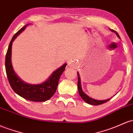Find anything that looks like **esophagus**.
Returning <instances> with one entry per match:
<instances>
[{
	"label": "esophagus",
	"mask_w": 133,
	"mask_h": 133,
	"mask_svg": "<svg viewBox=\"0 0 133 133\" xmlns=\"http://www.w3.org/2000/svg\"><path fill=\"white\" fill-rule=\"evenodd\" d=\"M68 67H70V68H71V67H72V64L71 63L68 64Z\"/></svg>",
	"instance_id": "esophagus-1"
}]
</instances>
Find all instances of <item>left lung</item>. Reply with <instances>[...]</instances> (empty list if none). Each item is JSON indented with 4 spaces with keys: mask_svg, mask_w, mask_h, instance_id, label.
Instances as JSON below:
<instances>
[{
    "mask_svg": "<svg viewBox=\"0 0 133 133\" xmlns=\"http://www.w3.org/2000/svg\"><path fill=\"white\" fill-rule=\"evenodd\" d=\"M112 31L114 32L117 35V36H118V37L120 38V36H119V34H118L117 33L116 31H114V30H111ZM77 74H78V91H79V95L81 96V97L82 98V99L83 100H84V102H87V103H88V104H90V105H101V104H103V103H105V102H107L109 101V100H110V98L109 99H107V100H95V99H93L91 98V97H88L87 95H86L85 93L82 90V88H81V80H80V77H79V74L78 72H77Z\"/></svg>",
    "mask_w": 133,
    "mask_h": 133,
    "instance_id": "1",
    "label": "left lung"
}]
</instances>
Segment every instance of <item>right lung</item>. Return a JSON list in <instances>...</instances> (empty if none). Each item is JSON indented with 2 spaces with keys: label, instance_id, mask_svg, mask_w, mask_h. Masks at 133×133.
Instances as JSON below:
<instances>
[{
  "label": "right lung",
  "instance_id": "add662e5",
  "mask_svg": "<svg viewBox=\"0 0 133 133\" xmlns=\"http://www.w3.org/2000/svg\"><path fill=\"white\" fill-rule=\"evenodd\" d=\"M27 25L23 26L13 36L9 45L5 55V62L7 77L11 88L18 95L30 101L35 102H45L51 98L55 94L57 88L60 76L65 70L67 64H64L62 66L55 71L50 78L42 84H30L22 81L13 70L11 63V51L12 42L17 35H19L25 29V27Z\"/></svg>",
  "mask_w": 133,
  "mask_h": 133
}]
</instances>
